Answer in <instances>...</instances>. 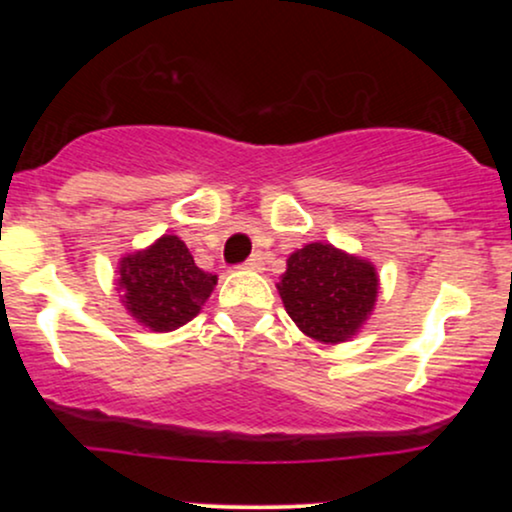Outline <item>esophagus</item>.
<instances>
[{
	"mask_svg": "<svg viewBox=\"0 0 512 512\" xmlns=\"http://www.w3.org/2000/svg\"><path fill=\"white\" fill-rule=\"evenodd\" d=\"M262 264H264V257H262V252H255V255H252L250 260H245L243 267H245V269H250V272H260V269H262Z\"/></svg>",
	"mask_w": 512,
	"mask_h": 512,
	"instance_id": "esophagus-1",
	"label": "esophagus"
}]
</instances>
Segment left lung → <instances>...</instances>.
I'll return each mask as SVG.
<instances>
[{"label": "left lung", "mask_w": 512, "mask_h": 512, "mask_svg": "<svg viewBox=\"0 0 512 512\" xmlns=\"http://www.w3.org/2000/svg\"><path fill=\"white\" fill-rule=\"evenodd\" d=\"M276 289L298 330L322 344H342L373 315L380 276L363 257L332 243H308L291 252Z\"/></svg>", "instance_id": "obj_1"}]
</instances>
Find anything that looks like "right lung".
Segmentation results:
<instances>
[{
	"label": "right lung",
	"instance_id": "right-lung-1",
	"mask_svg": "<svg viewBox=\"0 0 512 512\" xmlns=\"http://www.w3.org/2000/svg\"><path fill=\"white\" fill-rule=\"evenodd\" d=\"M216 286V274L195 264L178 236H161L117 264L115 291L125 310L151 332H173L199 315Z\"/></svg>",
	"mask_w": 512,
	"mask_h": 512
}]
</instances>
